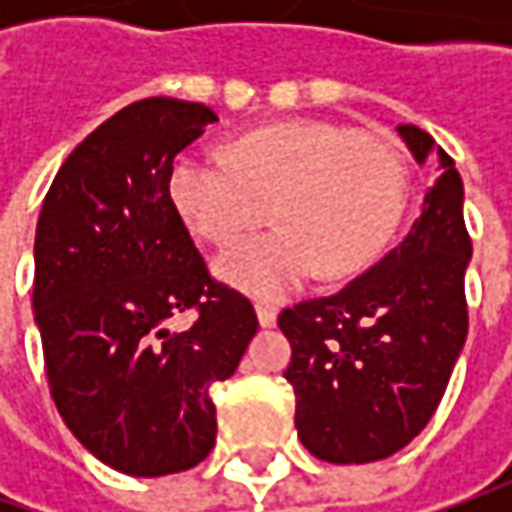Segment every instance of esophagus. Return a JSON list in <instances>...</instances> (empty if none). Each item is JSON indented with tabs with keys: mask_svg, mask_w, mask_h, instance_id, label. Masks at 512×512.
<instances>
[{
	"mask_svg": "<svg viewBox=\"0 0 512 512\" xmlns=\"http://www.w3.org/2000/svg\"><path fill=\"white\" fill-rule=\"evenodd\" d=\"M276 305H267V302H259L256 305V316H259V325L262 327H273L276 325Z\"/></svg>",
	"mask_w": 512,
	"mask_h": 512,
	"instance_id": "obj_1",
	"label": "esophagus"
}]
</instances>
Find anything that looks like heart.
Here are the masks:
<instances>
[{"label":"heart","instance_id":"heart-1","mask_svg":"<svg viewBox=\"0 0 512 512\" xmlns=\"http://www.w3.org/2000/svg\"><path fill=\"white\" fill-rule=\"evenodd\" d=\"M170 199L213 245L242 239L270 216L282 225L219 259L230 285L279 299L322 267L362 270L393 236L407 199L402 150L336 122H279L239 136L230 153L187 150L170 168Z\"/></svg>","mask_w":512,"mask_h":512}]
</instances>
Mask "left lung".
Returning a JSON list of instances; mask_svg holds the SVG:
<instances>
[{
  "instance_id": "1",
  "label": "left lung",
  "mask_w": 512,
  "mask_h": 512,
  "mask_svg": "<svg viewBox=\"0 0 512 512\" xmlns=\"http://www.w3.org/2000/svg\"><path fill=\"white\" fill-rule=\"evenodd\" d=\"M399 133L439 179L410 233L333 296L279 313L290 342L285 379L296 393V430L316 459L379 462L422 433L442 402L467 339L464 267L473 242L453 159L416 125Z\"/></svg>"
}]
</instances>
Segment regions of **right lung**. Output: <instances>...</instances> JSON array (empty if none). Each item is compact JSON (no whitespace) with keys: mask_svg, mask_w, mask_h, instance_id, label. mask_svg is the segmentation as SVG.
<instances>
[{"mask_svg":"<svg viewBox=\"0 0 512 512\" xmlns=\"http://www.w3.org/2000/svg\"><path fill=\"white\" fill-rule=\"evenodd\" d=\"M216 113L150 96L65 159L36 225L33 310L50 396L90 453L168 476L216 444L210 387L236 373L259 319L213 279L170 199L179 150ZM190 312L194 322L175 327Z\"/></svg>","mask_w":512,"mask_h":512,"instance_id":"right-lung-1","label":"right lung"}]
</instances>
